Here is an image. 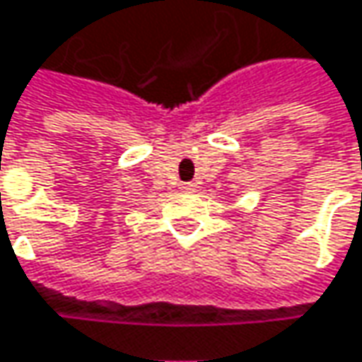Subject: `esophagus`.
I'll use <instances>...</instances> for the list:
<instances>
[{
    "mask_svg": "<svg viewBox=\"0 0 362 362\" xmlns=\"http://www.w3.org/2000/svg\"><path fill=\"white\" fill-rule=\"evenodd\" d=\"M180 188L182 190H192V188H194V184H192V182H182Z\"/></svg>",
    "mask_w": 362,
    "mask_h": 362,
    "instance_id": "34e87169",
    "label": "esophagus"
}]
</instances>
